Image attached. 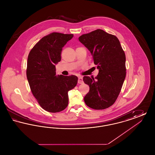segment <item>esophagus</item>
<instances>
[{"instance_id": "34e87169", "label": "esophagus", "mask_w": 155, "mask_h": 155, "mask_svg": "<svg viewBox=\"0 0 155 155\" xmlns=\"http://www.w3.org/2000/svg\"><path fill=\"white\" fill-rule=\"evenodd\" d=\"M83 82H84V81H83V78H82V77H78V84H82Z\"/></svg>"}]
</instances>
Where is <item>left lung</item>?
Masks as SVG:
<instances>
[{
    "label": "left lung",
    "instance_id": "left-lung-1",
    "mask_svg": "<svg viewBox=\"0 0 155 155\" xmlns=\"http://www.w3.org/2000/svg\"><path fill=\"white\" fill-rule=\"evenodd\" d=\"M78 39L90 51L99 69L96 77L83 78L89 87L85 103L95 110L108 108L117 99L125 80V53L118 38L102 30L83 34Z\"/></svg>",
    "mask_w": 155,
    "mask_h": 155
}]
</instances>
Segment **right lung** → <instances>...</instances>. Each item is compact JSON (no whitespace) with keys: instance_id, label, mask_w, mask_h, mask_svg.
Here are the masks:
<instances>
[{"instance_id":"1","label":"right lung","mask_w":155,"mask_h":155,"mask_svg":"<svg viewBox=\"0 0 155 155\" xmlns=\"http://www.w3.org/2000/svg\"><path fill=\"white\" fill-rule=\"evenodd\" d=\"M73 37V34L51 33L35 45L28 56L26 74L31 92L39 104L49 112L66 108L68 92L78 82L74 75L56 74L55 64L61 60L62 48Z\"/></svg>"}]
</instances>
